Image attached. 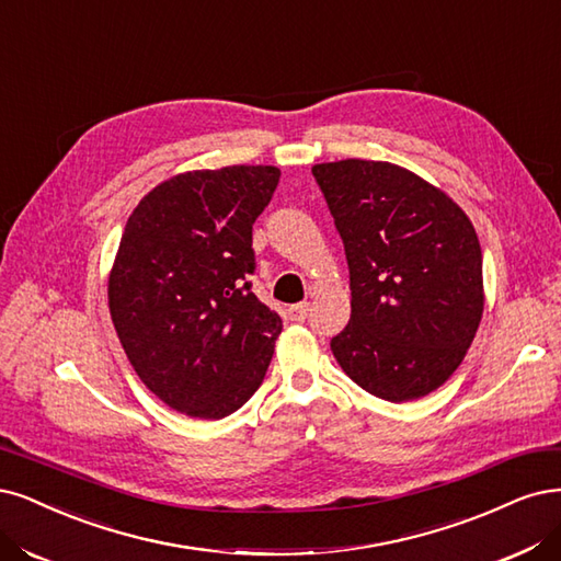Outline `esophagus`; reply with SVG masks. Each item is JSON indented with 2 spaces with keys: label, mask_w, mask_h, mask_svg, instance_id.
Segmentation results:
<instances>
[{
  "label": "esophagus",
  "mask_w": 561,
  "mask_h": 561,
  "mask_svg": "<svg viewBox=\"0 0 561 561\" xmlns=\"http://www.w3.org/2000/svg\"><path fill=\"white\" fill-rule=\"evenodd\" d=\"M308 313H311V304H306V301L295 304V306L287 308L289 320H295V322H304V320L308 318Z\"/></svg>",
  "instance_id": "obj_1"
}]
</instances>
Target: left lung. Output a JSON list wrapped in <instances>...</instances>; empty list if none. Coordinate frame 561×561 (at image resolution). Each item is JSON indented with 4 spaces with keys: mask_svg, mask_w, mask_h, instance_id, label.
<instances>
[{
    "mask_svg": "<svg viewBox=\"0 0 561 561\" xmlns=\"http://www.w3.org/2000/svg\"><path fill=\"white\" fill-rule=\"evenodd\" d=\"M351 268L341 369L385 401L434 392L465 359L482 316L476 229L448 195L390 162L313 167Z\"/></svg>",
    "mask_w": 561,
    "mask_h": 561,
    "instance_id": "left-lung-1",
    "label": "left lung"
}]
</instances>
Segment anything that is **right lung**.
Returning a JSON list of instances; mask_svg holds the SVG:
<instances>
[{"instance_id":"right-lung-1","label":"right lung","mask_w":561,"mask_h":561,"mask_svg":"<svg viewBox=\"0 0 561 561\" xmlns=\"http://www.w3.org/2000/svg\"><path fill=\"white\" fill-rule=\"evenodd\" d=\"M276 167L187 171L129 216L108 278L115 332L146 388L173 411L220 420L262 385L278 313L253 295V225Z\"/></svg>"}]
</instances>
